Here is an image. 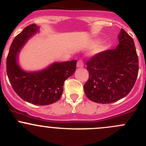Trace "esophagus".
<instances>
[{
  "label": "esophagus",
  "mask_w": 146,
  "mask_h": 146,
  "mask_svg": "<svg viewBox=\"0 0 146 146\" xmlns=\"http://www.w3.org/2000/svg\"><path fill=\"white\" fill-rule=\"evenodd\" d=\"M84 66L83 61L82 59H80L77 63V67L78 68H82Z\"/></svg>",
  "instance_id": "esophagus-1"
}]
</instances>
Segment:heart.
<instances>
[{
    "label": "heart",
    "mask_w": 146,
    "mask_h": 146,
    "mask_svg": "<svg viewBox=\"0 0 146 146\" xmlns=\"http://www.w3.org/2000/svg\"><path fill=\"white\" fill-rule=\"evenodd\" d=\"M104 50V47L101 45H98L94 48V49L92 50V53L94 54H99L100 53L101 51H102Z\"/></svg>",
    "instance_id": "heart-1"
}]
</instances>
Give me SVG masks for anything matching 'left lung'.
I'll return each instance as SVG.
<instances>
[{
    "mask_svg": "<svg viewBox=\"0 0 146 146\" xmlns=\"http://www.w3.org/2000/svg\"><path fill=\"white\" fill-rule=\"evenodd\" d=\"M119 44L114 49L95 54L87 61L89 79L84 91L90 100L101 104L117 102L130 92L138 73V58L134 42L121 29Z\"/></svg>",
    "mask_w": 146,
    "mask_h": 146,
    "instance_id": "8db88e82",
    "label": "left lung"
}]
</instances>
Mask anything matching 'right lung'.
Here are the masks:
<instances>
[{"mask_svg": "<svg viewBox=\"0 0 146 146\" xmlns=\"http://www.w3.org/2000/svg\"><path fill=\"white\" fill-rule=\"evenodd\" d=\"M37 31L36 25H29L13 39L7 56V75L13 90L22 99L36 105H47L61 98L64 81L75 73L77 60L54 63L38 72L23 70L17 64V54Z\"/></svg>", "mask_w": 146, "mask_h": 146, "instance_id": "obj_1", "label": "right lung"}]
</instances>
